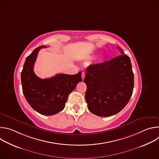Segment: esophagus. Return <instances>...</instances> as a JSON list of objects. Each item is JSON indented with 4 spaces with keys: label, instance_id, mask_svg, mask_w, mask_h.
Listing matches in <instances>:
<instances>
[{
    "label": "esophagus",
    "instance_id": "34e87169",
    "mask_svg": "<svg viewBox=\"0 0 159 159\" xmlns=\"http://www.w3.org/2000/svg\"><path fill=\"white\" fill-rule=\"evenodd\" d=\"M84 77H85V73H84V72H82V80H84Z\"/></svg>",
    "mask_w": 159,
    "mask_h": 159
}]
</instances>
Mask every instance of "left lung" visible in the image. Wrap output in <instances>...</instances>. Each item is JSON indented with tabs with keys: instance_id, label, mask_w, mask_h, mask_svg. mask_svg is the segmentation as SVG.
<instances>
[{
	"instance_id": "8db88e82",
	"label": "left lung",
	"mask_w": 159,
	"mask_h": 159,
	"mask_svg": "<svg viewBox=\"0 0 159 159\" xmlns=\"http://www.w3.org/2000/svg\"><path fill=\"white\" fill-rule=\"evenodd\" d=\"M121 55L88 66L84 82L89 110L99 116H110L121 111L133 90L134 74L129 57L118 47Z\"/></svg>"
}]
</instances>
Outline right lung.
<instances>
[{
    "label": "right lung",
    "instance_id": "1",
    "mask_svg": "<svg viewBox=\"0 0 159 159\" xmlns=\"http://www.w3.org/2000/svg\"><path fill=\"white\" fill-rule=\"evenodd\" d=\"M46 47H38L26 58L21 72V83L22 93L32 108L43 115L52 116L64 109L69 94L82 81V73L58 74L44 79L37 77L33 70L34 65L38 52Z\"/></svg>",
    "mask_w": 159,
    "mask_h": 159
}]
</instances>
